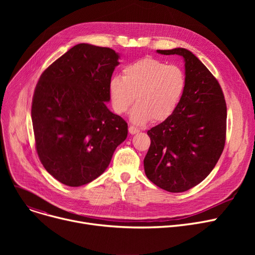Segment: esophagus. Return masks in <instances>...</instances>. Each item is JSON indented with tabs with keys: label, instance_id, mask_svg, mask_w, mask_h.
I'll return each instance as SVG.
<instances>
[{
	"label": "esophagus",
	"instance_id": "34e87169",
	"mask_svg": "<svg viewBox=\"0 0 255 255\" xmlns=\"http://www.w3.org/2000/svg\"><path fill=\"white\" fill-rule=\"evenodd\" d=\"M139 130L137 128H135L134 126H130L129 127V133L130 134H136V133H138Z\"/></svg>",
	"mask_w": 255,
	"mask_h": 255
}]
</instances>
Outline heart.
Here are the masks:
<instances>
[{
  "instance_id": "obj_1",
  "label": "heart",
  "mask_w": 255,
  "mask_h": 255,
  "mask_svg": "<svg viewBox=\"0 0 255 255\" xmlns=\"http://www.w3.org/2000/svg\"><path fill=\"white\" fill-rule=\"evenodd\" d=\"M187 86L184 70L153 58H143L127 65L123 77L110 82V95L114 109L126 113L137 100L130 119L136 125L166 120L178 107ZM138 97H136V95Z\"/></svg>"
}]
</instances>
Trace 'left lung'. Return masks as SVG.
<instances>
[{"label": "left lung", "mask_w": 255, "mask_h": 255, "mask_svg": "<svg viewBox=\"0 0 255 255\" xmlns=\"http://www.w3.org/2000/svg\"><path fill=\"white\" fill-rule=\"evenodd\" d=\"M157 52L183 57L187 86L176 111L148 131L151 144L144 172L160 188L184 192L209 176L223 152L226 103L218 80L191 51Z\"/></svg>", "instance_id": "1"}]
</instances>
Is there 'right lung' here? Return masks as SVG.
<instances>
[{
    "mask_svg": "<svg viewBox=\"0 0 255 255\" xmlns=\"http://www.w3.org/2000/svg\"><path fill=\"white\" fill-rule=\"evenodd\" d=\"M120 56L110 47L80 43L43 71L32 101L36 151L50 175L78 187L109 166L128 125L105 104Z\"/></svg>",
    "mask_w": 255,
    "mask_h": 255,
    "instance_id": "right-lung-1",
    "label": "right lung"
}]
</instances>
